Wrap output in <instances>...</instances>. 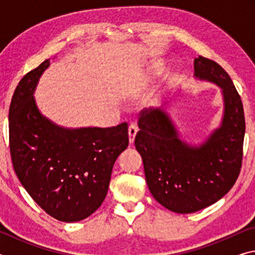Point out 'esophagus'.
I'll return each instance as SVG.
<instances>
[{"mask_svg": "<svg viewBox=\"0 0 255 255\" xmlns=\"http://www.w3.org/2000/svg\"><path fill=\"white\" fill-rule=\"evenodd\" d=\"M138 131V128L135 124H131L130 126L128 128V135H129V143L132 144L133 140H135V137H136V133Z\"/></svg>", "mask_w": 255, "mask_h": 255, "instance_id": "1", "label": "esophagus"}]
</instances>
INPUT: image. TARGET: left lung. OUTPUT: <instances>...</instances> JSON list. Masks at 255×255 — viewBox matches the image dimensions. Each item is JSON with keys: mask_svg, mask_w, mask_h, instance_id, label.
<instances>
[{"mask_svg": "<svg viewBox=\"0 0 255 255\" xmlns=\"http://www.w3.org/2000/svg\"><path fill=\"white\" fill-rule=\"evenodd\" d=\"M193 67L196 80L221 89L224 108L219 126L200 143H188L165 105L141 114L135 137L150 193L178 214L196 213L222 199L234 185L243 156L244 110L230 75L202 56L195 58Z\"/></svg>", "mask_w": 255, "mask_h": 255, "instance_id": "left-lung-1", "label": "left lung"}]
</instances>
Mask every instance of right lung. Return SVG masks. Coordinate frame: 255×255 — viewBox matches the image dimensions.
Instances as JSON below:
<instances>
[{
    "instance_id": "add662e5",
    "label": "right lung",
    "mask_w": 255,
    "mask_h": 255,
    "mask_svg": "<svg viewBox=\"0 0 255 255\" xmlns=\"http://www.w3.org/2000/svg\"><path fill=\"white\" fill-rule=\"evenodd\" d=\"M50 59L25 74L8 110L14 171L32 199L60 222L92 215L105 200L116 159L127 148L128 126H59L41 114L33 94Z\"/></svg>"
}]
</instances>
